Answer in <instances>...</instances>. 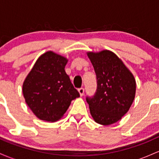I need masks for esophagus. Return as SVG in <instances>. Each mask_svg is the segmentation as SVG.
Wrapping results in <instances>:
<instances>
[{"label":"esophagus","mask_w":159,"mask_h":159,"mask_svg":"<svg viewBox=\"0 0 159 159\" xmlns=\"http://www.w3.org/2000/svg\"><path fill=\"white\" fill-rule=\"evenodd\" d=\"M78 91H79V93L80 94V96H83V94H84V89L83 88H80L78 89Z\"/></svg>","instance_id":"1"}]
</instances>
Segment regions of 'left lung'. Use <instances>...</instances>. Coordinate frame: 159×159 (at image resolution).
I'll use <instances>...</instances> for the list:
<instances>
[{
	"label": "left lung",
	"instance_id": "left-lung-1",
	"mask_svg": "<svg viewBox=\"0 0 159 159\" xmlns=\"http://www.w3.org/2000/svg\"><path fill=\"white\" fill-rule=\"evenodd\" d=\"M97 79V89L86 97L94 120L109 125L118 122L129 110L134 99L136 82L129 70L109 50L88 52Z\"/></svg>",
	"mask_w": 159,
	"mask_h": 159
}]
</instances>
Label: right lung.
<instances>
[{
    "label": "right lung",
    "mask_w": 159,
    "mask_h": 159,
    "mask_svg": "<svg viewBox=\"0 0 159 159\" xmlns=\"http://www.w3.org/2000/svg\"><path fill=\"white\" fill-rule=\"evenodd\" d=\"M67 62L65 57L47 52L37 59L23 83L26 103L41 120H58L71 101L80 97L65 72Z\"/></svg>",
    "instance_id": "right-lung-1"
}]
</instances>
